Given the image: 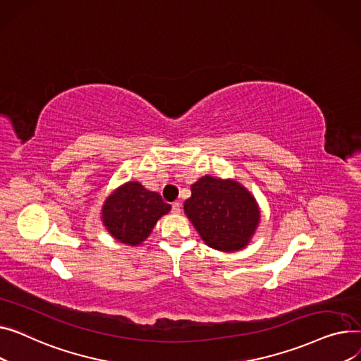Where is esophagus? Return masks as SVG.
I'll list each match as a JSON object with an SVG mask.
<instances>
[{
    "label": "esophagus",
    "instance_id": "34e87169",
    "mask_svg": "<svg viewBox=\"0 0 361 361\" xmlns=\"http://www.w3.org/2000/svg\"><path fill=\"white\" fill-rule=\"evenodd\" d=\"M180 211H182L180 202H173V204H172V213H173V214H179Z\"/></svg>",
    "mask_w": 361,
    "mask_h": 361
}]
</instances>
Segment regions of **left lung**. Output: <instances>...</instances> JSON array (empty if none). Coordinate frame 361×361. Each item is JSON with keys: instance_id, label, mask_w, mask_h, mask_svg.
<instances>
[{"instance_id": "obj_1", "label": "left lung", "mask_w": 361, "mask_h": 361, "mask_svg": "<svg viewBox=\"0 0 361 361\" xmlns=\"http://www.w3.org/2000/svg\"><path fill=\"white\" fill-rule=\"evenodd\" d=\"M190 192L185 214L209 247L233 252L247 245L259 223V209L240 183L204 176Z\"/></svg>"}]
</instances>
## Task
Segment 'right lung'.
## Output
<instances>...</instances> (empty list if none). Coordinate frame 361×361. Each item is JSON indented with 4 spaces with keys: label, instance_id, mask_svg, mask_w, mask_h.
I'll return each mask as SVG.
<instances>
[{
    "label": "right lung",
    "instance_id": "1",
    "mask_svg": "<svg viewBox=\"0 0 361 361\" xmlns=\"http://www.w3.org/2000/svg\"><path fill=\"white\" fill-rule=\"evenodd\" d=\"M157 192L138 182H128L104 201L102 219L111 235L126 245H138L150 235L157 220L169 213Z\"/></svg>",
    "mask_w": 361,
    "mask_h": 361
}]
</instances>
